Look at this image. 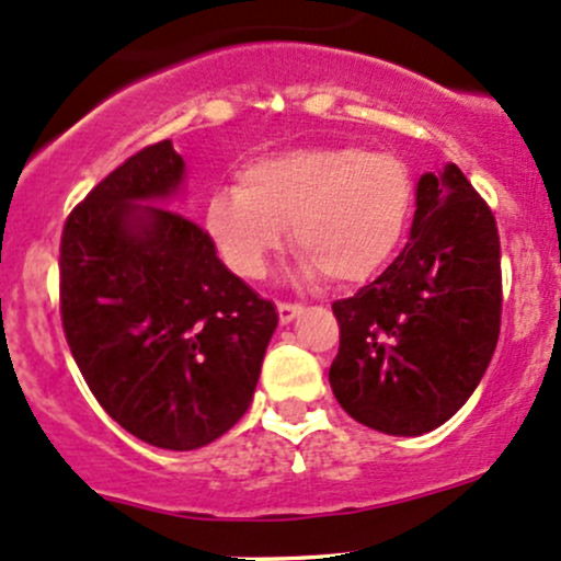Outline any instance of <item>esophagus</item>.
<instances>
[{
  "instance_id": "1",
  "label": "esophagus",
  "mask_w": 561,
  "mask_h": 561,
  "mask_svg": "<svg viewBox=\"0 0 561 561\" xmlns=\"http://www.w3.org/2000/svg\"><path fill=\"white\" fill-rule=\"evenodd\" d=\"M276 312H279V322L282 325H287V322L296 320L298 314H301V307L298 304H276Z\"/></svg>"
}]
</instances>
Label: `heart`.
<instances>
[{
	"label": "heart",
	"mask_w": 561,
	"mask_h": 561,
	"mask_svg": "<svg viewBox=\"0 0 561 561\" xmlns=\"http://www.w3.org/2000/svg\"><path fill=\"white\" fill-rule=\"evenodd\" d=\"M412 208L401 160L353 144L301 146L260 157L239 171L236 192L208 201L203 225L241 279H260L285 244L301 252L298 274L358 285L388 263Z\"/></svg>",
	"instance_id": "heart-1"
}]
</instances>
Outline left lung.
<instances>
[{
  "label": "left lung",
  "mask_w": 561,
  "mask_h": 561,
  "mask_svg": "<svg viewBox=\"0 0 561 561\" xmlns=\"http://www.w3.org/2000/svg\"><path fill=\"white\" fill-rule=\"evenodd\" d=\"M333 314L328 380L350 417L421 437L467 404L500 339L502 274L494 214L454 162L417 179L407 247Z\"/></svg>",
  "instance_id": "8db88e82"
}]
</instances>
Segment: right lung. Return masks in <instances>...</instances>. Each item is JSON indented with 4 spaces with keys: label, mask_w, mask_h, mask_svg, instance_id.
<instances>
[{
    "label": "right lung",
    "mask_w": 561,
    "mask_h": 561,
    "mask_svg": "<svg viewBox=\"0 0 561 561\" xmlns=\"http://www.w3.org/2000/svg\"><path fill=\"white\" fill-rule=\"evenodd\" d=\"M186 165L171 140L105 175L61 233L65 336L94 399L133 437L195 450L252 404L276 307L171 211Z\"/></svg>",
    "instance_id": "1"
}]
</instances>
